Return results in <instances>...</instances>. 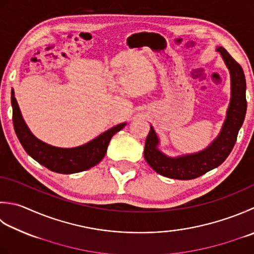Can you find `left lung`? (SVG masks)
I'll use <instances>...</instances> for the list:
<instances>
[{
	"mask_svg": "<svg viewBox=\"0 0 254 254\" xmlns=\"http://www.w3.org/2000/svg\"><path fill=\"white\" fill-rule=\"evenodd\" d=\"M231 74V101L222 130L206 150L191 155L172 158L157 150L158 138L153 127L148 132L144 147V157L154 171L174 180H193L225 162L235 146L238 133L247 112L246 77L243 69L225 48L218 47Z\"/></svg>",
	"mask_w": 254,
	"mask_h": 254,
	"instance_id": "left-lung-1",
	"label": "left lung"
}]
</instances>
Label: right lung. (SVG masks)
<instances>
[{
	"mask_svg": "<svg viewBox=\"0 0 254 254\" xmlns=\"http://www.w3.org/2000/svg\"><path fill=\"white\" fill-rule=\"evenodd\" d=\"M11 102L13 108L14 130L24 150L43 166L47 167L52 172L61 174L79 173L97 165L106 155L111 137L126 126V123H121L113 127L82 146L59 148L39 141L28 130L22 118L13 90Z\"/></svg>",
	"mask_w": 254,
	"mask_h": 254,
	"instance_id": "add662e5",
	"label": "right lung"
}]
</instances>
